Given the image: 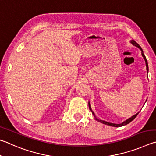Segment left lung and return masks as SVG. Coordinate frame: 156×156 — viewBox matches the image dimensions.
Segmentation results:
<instances>
[{"label": "left lung", "instance_id": "8db88e82", "mask_svg": "<svg viewBox=\"0 0 156 156\" xmlns=\"http://www.w3.org/2000/svg\"><path fill=\"white\" fill-rule=\"evenodd\" d=\"M132 43L133 44V45H135V46H137V47H138L140 49V50L142 51V55H143V57H144V60H145V62H146V66H147V73H148V71H149V67H148V63H147V59H146V57L144 56V53H143V49L141 48V47L140 46H139L137 43H136L135 41H133V40H132ZM89 108H90V110H91V112H92V114H93V115L94 116V112H92V110H91V107H90V104L89 103ZM139 113V112H138ZM138 113H137L136 114H135V115H133V116H132L131 117V118H129V119H128L127 120H126V121H124L123 122H122L121 124H114V123H111V122H106V121H99V119H97V118H95L96 119V120H97L98 121H99V122H102V123H103V124H105V125H110V126H112V127H121V126H123V125H127V124H128V123H129L130 122H132L133 119H134L136 116H137V115L138 114ZM95 117V116H94Z\"/></svg>", "mask_w": 156, "mask_h": 156}]
</instances>
